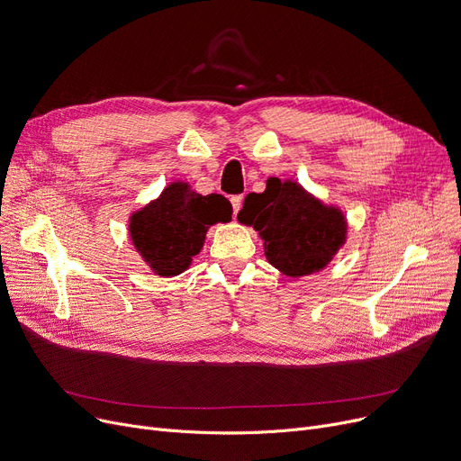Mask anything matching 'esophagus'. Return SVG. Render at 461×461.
I'll return each instance as SVG.
<instances>
[{"label": "esophagus", "instance_id": "obj_1", "mask_svg": "<svg viewBox=\"0 0 461 461\" xmlns=\"http://www.w3.org/2000/svg\"><path fill=\"white\" fill-rule=\"evenodd\" d=\"M230 202H231V207H233V214H237L239 209H240V203H243V196H233Z\"/></svg>", "mask_w": 461, "mask_h": 461}]
</instances>
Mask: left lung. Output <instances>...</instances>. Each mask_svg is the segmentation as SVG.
<instances>
[{"instance_id": "8db88e82", "label": "left lung", "mask_w": 461, "mask_h": 461, "mask_svg": "<svg viewBox=\"0 0 461 461\" xmlns=\"http://www.w3.org/2000/svg\"><path fill=\"white\" fill-rule=\"evenodd\" d=\"M237 221L258 231L265 258L292 278L323 271L348 239L342 209L325 205L294 179H267L261 194L245 198Z\"/></svg>"}]
</instances>
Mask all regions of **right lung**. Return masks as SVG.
<instances>
[{"label": "right lung", "mask_w": 461, "mask_h": 461, "mask_svg": "<svg viewBox=\"0 0 461 461\" xmlns=\"http://www.w3.org/2000/svg\"><path fill=\"white\" fill-rule=\"evenodd\" d=\"M231 212V203L221 194L202 196L188 183L174 181L157 200L131 214L129 235L151 271L169 278L190 267L203 249L207 230L230 222Z\"/></svg>", "instance_id": "1"}]
</instances>
